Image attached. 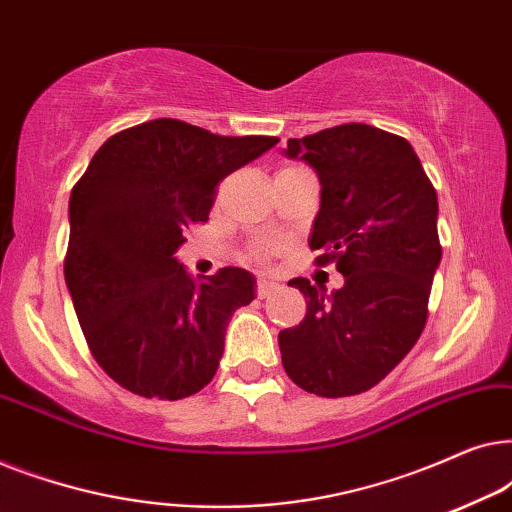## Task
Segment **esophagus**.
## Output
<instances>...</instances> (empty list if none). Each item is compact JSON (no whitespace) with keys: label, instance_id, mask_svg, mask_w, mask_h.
I'll return each mask as SVG.
<instances>
[{"label":"esophagus","instance_id":"esophagus-1","mask_svg":"<svg viewBox=\"0 0 512 512\" xmlns=\"http://www.w3.org/2000/svg\"><path fill=\"white\" fill-rule=\"evenodd\" d=\"M279 289V284L277 282H272V279H265V277H261L258 279V286H256V291H258V298H268L272 291H277Z\"/></svg>","mask_w":512,"mask_h":512}]
</instances>
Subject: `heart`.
<instances>
[{"label": "heart", "instance_id": "obj_1", "mask_svg": "<svg viewBox=\"0 0 512 512\" xmlns=\"http://www.w3.org/2000/svg\"><path fill=\"white\" fill-rule=\"evenodd\" d=\"M265 254H270V249H263V251H261V256H265Z\"/></svg>", "mask_w": 512, "mask_h": 512}]
</instances>
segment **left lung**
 <instances>
[{"mask_svg": "<svg viewBox=\"0 0 512 512\" xmlns=\"http://www.w3.org/2000/svg\"><path fill=\"white\" fill-rule=\"evenodd\" d=\"M284 156L319 177L310 249L335 261L345 284L326 293L296 277L307 298L298 326L279 333L286 375L310 394L368 391L415 347L440 256L438 198L403 137L345 123L289 139Z\"/></svg>", "mask_w": 512, "mask_h": 512, "instance_id": "8db88e82", "label": "left lung"}]
</instances>
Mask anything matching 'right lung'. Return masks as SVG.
<instances>
[{"instance_id": "right-lung-1", "label": "right lung", "mask_w": 512, "mask_h": 512, "mask_svg": "<svg viewBox=\"0 0 512 512\" xmlns=\"http://www.w3.org/2000/svg\"><path fill=\"white\" fill-rule=\"evenodd\" d=\"M277 137H221L174 118L135 125L100 146L69 198L65 282L90 352L111 380L179 401L212 382L228 321L256 279L223 268L195 282L174 254L207 221L221 179Z\"/></svg>"}]
</instances>
